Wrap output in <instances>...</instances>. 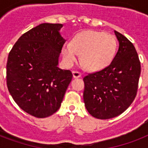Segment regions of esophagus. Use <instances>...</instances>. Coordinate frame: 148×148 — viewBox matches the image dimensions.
<instances>
[{
	"label": "esophagus",
	"mask_w": 148,
	"mask_h": 148,
	"mask_svg": "<svg viewBox=\"0 0 148 148\" xmlns=\"http://www.w3.org/2000/svg\"><path fill=\"white\" fill-rule=\"evenodd\" d=\"M72 74H73V77L74 78H78V77H81V74L78 71H73Z\"/></svg>",
	"instance_id": "34e87169"
}]
</instances>
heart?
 <instances>
[{
  "label": "heart",
  "mask_w": 148,
  "mask_h": 148,
  "mask_svg": "<svg viewBox=\"0 0 148 148\" xmlns=\"http://www.w3.org/2000/svg\"><path fill=\"white\" fill-rule=\"evenodd\" d=\"M117 41L114 36L103 31H81L74 36L71 45H63L62 56L67 66L71 67L80 55L81 64L90 71L104 69L114 58Z\"/></svg>",
  "instance_id": "b5f03b06"
}]
</instances>
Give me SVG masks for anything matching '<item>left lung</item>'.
Listing matches in <instances>:
<instances>
[{"label":"left lung","mask_w":148,"mask_h":148,"mask_svg":"<svg viewBox=\"0 0 148 148\" xmlns=\"http://www.w3.org/2000/svg\"><path fill=\"white\" fill-rule=\"evenodd\" d=\"M119 48L110 64L84 77V101L90 115L98 119L117 117L129 108L137 95L140 63L130 40L114 31Z\"/></svg>","instance_id":"obj_1"}]
</instances>
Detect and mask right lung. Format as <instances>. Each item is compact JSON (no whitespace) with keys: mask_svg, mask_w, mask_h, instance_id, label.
Listing matches in <instances>:
<instances>
[{"mask_svg":"<svg viewBox=\"0 0 148 148\" xmlns=\"http://www.w3.org/2000/svg\"><path fill=\"white\" fill-rule=\"evenodd\" d=\"M63 24L44 23L24 34L9 53L7 85L17 104L29 114L43 118L60 108L72 80L69 70L58 67L66 40Z\"/></svg>","mask_w":148,"mask_h":148,"instance_id":"obj_1","label":"right lung"}]
</instances>
